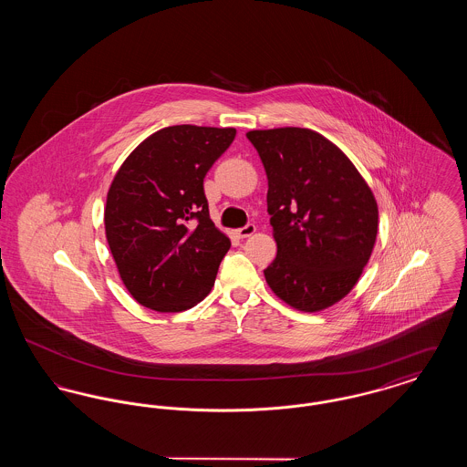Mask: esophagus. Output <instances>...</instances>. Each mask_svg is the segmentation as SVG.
I'll list each match as a JSON object with an SVG mask.
<instances>
[{"label":"esophagus","instance_id":"34e87169","mask_svg":"<svg viewBox=\"0 0 467 467\" xmlns=\"http://www.w3.org/2000/svg\"><path fill=\"white\" fill-rule=\"evenodd\" d=\"M254 233H255V225H254V223H246L242 229L236 231L238 238H248V236H252Z\"/></svg>","mask_w":467,"mask_h":467}]
</instances>
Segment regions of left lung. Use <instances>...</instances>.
<instances>
[{
  "label": "left lung",
  "instance_id": "8db88e82",
  "mask_svg": "<svg viewBox=\"0 0 467 467\" xmlns=\"http://www.w3.org/2000/svg\"><path fill=\"white\" fill-rule=\"evenodd\" d=\"M267 175L276 257L267 285L292 308L320 311L343 299L377 242L375 196L352 161L305 128L248 131Z\"/></svg>",
  "mask_w": 467,
  "mask_h": 467
}]
</instances>
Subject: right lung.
<instances>
[{
	"mask_svg": "<svg viewBox=\"0 0 467 467\" xmlns=\"http://www.w3.org/2000/svg\"><path fill=\"white\" fill-rule=\"evenodd\" d=\"M234 136V128H164L143 140L113 178L107 240L140 305L189 310L213 287L231 242L210 219L202 182Z\"/></svg>",
	"mask_w": 467,
	"mask_h": 467,
	"instance_id": "right-lung-1",
	"label": "right lung"
}]
</instances>
